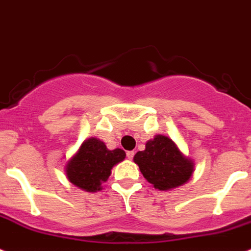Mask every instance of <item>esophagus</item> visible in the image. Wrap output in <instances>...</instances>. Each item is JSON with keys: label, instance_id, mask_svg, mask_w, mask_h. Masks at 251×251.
Segmentation results:
<instances>
[{"label": "esophagus", "instance_id": "esophagus-1", "mask_svg": "<svg viewBox=\"0 0 251 251\" xmlns=\"http://www.w3.org/2000/svg\"><path fill=\"white\" fill-rule=\"evenodd\" d=\"M134 155H135V151H127V152H126V156H127L128 160H132Z\"/></svg>", "mask_w": 251, "mask_h": 251}]
</instances>
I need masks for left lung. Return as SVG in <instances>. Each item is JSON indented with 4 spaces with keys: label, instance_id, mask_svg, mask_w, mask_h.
<instances>
[{
    "label": "left lung",
    "instance_id": "8db88e82",
    "mask_svg": "<svg viewBox=\"0 0 251 251\" xmlns=\"http://www.w3.org/2000/svg\"><path fill=\"white\" fill-rule=\"evenodd\" d=\"M134 161L144 177L161 191L182 186L195 170L193 160L185 156L175 142L165 135H155L149 140L145 150L135 153Z\"/></svg>",
    "mask_w": 251,
    "mask_h": 251
}]
</instances>
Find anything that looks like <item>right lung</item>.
<instances>
[{
    "label": "right lung",
    "instance_id": "1",
    "mask_svg": "<svg viewBox=\"0 0 251 251\" xmlns=\"http://www.w3.org/2000/svg\"><path fill=\"white\" fill-rule=\"evenodd\" d=\"M125 156V151L121 149L109 150L100 139L90 137L81 144L65 165L66 177L81 190L96 193L107 181L112 168L124 161Z\"/></svg>",
    "mask_w": 251,
    "mask_h": 251
}]
</instances>
